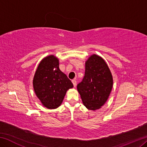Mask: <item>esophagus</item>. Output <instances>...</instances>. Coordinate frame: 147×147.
Returning <instances> with one entry per match:
<instances>
[{"label":"esophagus","instance_id":"obj_1","mask_svg":"<svg viewBox=\"0 0 147 147\" xmlns=\"http://www.w3.org/2000/svg\"><path fill=\"white\" fill-rule=\"evenodd\" d=\"M72 82H73V84L74 87L75 88V87L76 86V81L75 80H72Z\"/></svg>","mask_w":147,"mask_h":147}]
</instances>
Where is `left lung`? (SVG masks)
<instances>
[{"mask_svg":"<svg viewBox=\"0 0 147 147\" xmlns=\"http://www.w3.org/2000/svg\"><path fill=\"white\" fill-rule=\"evenodd\" d=\"M113 87L112 74L106 61L93 54L86 61V71L82 81L77 85L84 105L90 110L102 106Z\"/></svg>","mask_w":147,"mask_h":147,"instance_id":"8db88e82","label":"left lung"}]
</instances>
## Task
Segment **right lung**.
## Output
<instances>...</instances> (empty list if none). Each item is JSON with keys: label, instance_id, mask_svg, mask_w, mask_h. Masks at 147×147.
Returning <instances> with one entry per match:
<instances>
[{"label": "right lung", "instance_id": "add662e5", "mask_svg": "<svg viewBox=\"0 0 147 147\" xmlns=\"http://www.w3.org/2000/svg\"><path fill=\"white\" fill-rule=\"evenodd\" d=\"M33 87L36 96L48 109H56L61 105L68 89L73 84L59 68V59L54 55L41 61L35 73Z\"/></svg>", "mask_w": 147, "mask_h": 147}]
</instances>
